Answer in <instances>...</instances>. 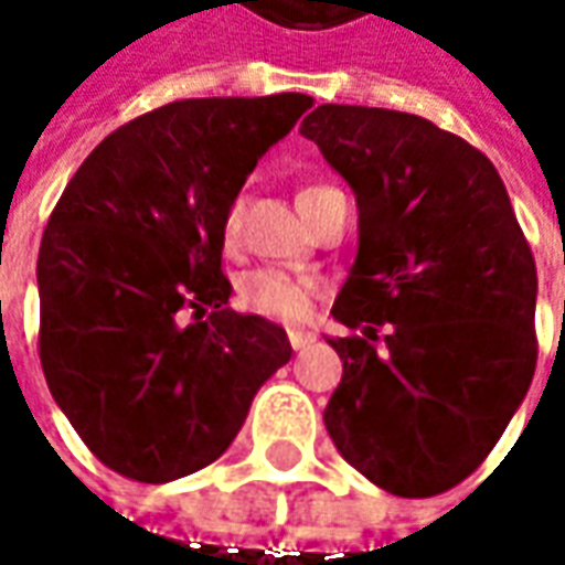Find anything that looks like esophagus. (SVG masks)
<instances>
[{"mask_svg": "<svg viewBox=\"0 0 565 565\" xmlns=\"http://www.w3.org/2000/svg\"><path fill=\"white\" fill-rule=\"evenodd\" d=\"M315 333H308V330H289V342H292V349H308L311 342H315Z\"/></svg>", "mask_w": 565, "mask_h": 565, "instance_id": "obj_1", "label": "esophagus"}]
</instances>
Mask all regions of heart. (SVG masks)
Wrapping results in <instances>:
<instances>
[{"instance_id":"b5f03b06","label":"heart","mask_w":565,"mask_h":565,"mask_svg":"<svg viewBox=\"0 0 565 565\" xmlns=\"http://www.w3.org/2000/svg\"><path fill=\"white\" fill-rule=\"evenodd\" d=\"M330 191L327 185H308L298 191V206L315 201L317 194ZM242 228V201H232L223 220V238L226 245H235ZM317 279L315 276H301V273H286L276 267H260V270H248L238 286V305L250 311V315L267 317V320H279V323H301L311 315L317 298Z\"/></svg>"}]
</instances>
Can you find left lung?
I'll return each instance as SVG.
<instances>
[{"mask_svg":"<svg viewBox=\"0 0 565 565\" xmlns=\"http://www.w3.org/2000/svg\"><path fill=\"white\" fill-rule=\"evenodd\" d=\"M355 191L359 254L327 337L342 380L323 424L396 497H434L484 462L534 377L537 270L481 150L422 116L323 103L301 121Z\"/></svg>","mask_w":565,"mask_h":565,"instance_id":"8db88e82","label":"left lung"}]
</instances>
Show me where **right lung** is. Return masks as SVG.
I'll list each match as a JSON object with an SVG mask.
<instances>
[{"label":"right lung","instance_id":"obj_1","mask_svg":"<svg viewBox=\"0 0 565 565\" xmlns=\"http://www.w3.org/2000/svg\"><path fill=\"white\" fill-rule=\"evenodd\" d=\"M311 106L169 103L113 131L62 191L36 257L40 364L77 437L125 478L166 484L216 462L292 359L282 327L228 308L220 264L228 204Z\"/></svg>","mask_w":565,"mask_h":565}]
</instances>
